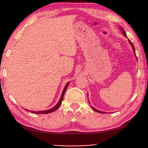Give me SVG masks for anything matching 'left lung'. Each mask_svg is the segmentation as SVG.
I'll return each instance as SVG.
<instances>
[{"mask_svg":"<svg viewBox=\"0 0 148 148\" xmlns=\"http://www.w3.org/2000/svg\"><path fill=\"white\" fill-rule=\"evenodd\" d=\"M121 29H122V31H123V33L124 34V35H125V37H127V35H126V33H125V30H124V29L123 28H121ZM129 42H130V45H132V48H133V51H134V54H135L136 55V53H135V48H134V45L133 44H132V42L130 41V40H129ZM136 58H137V57H136ZM92 109L94 110L95 111H97V112H98V113H104V112H102V111H99V110H97L96 108H93L92 106Z\"/></svg>","mask_w":148,"mask_h":148,"instance_id":"8db88e82","label":"left lung"}]
</instances>
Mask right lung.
<instances>
[{"instance_id":"obj_1","label":"right lung","mask_w":148,"mask_h":148,"mask_svg":"<svg viewBox=\"0 0 148 148\" xmlns=\"http://www.w3.org/2000/svg\"><path fill=\"white\" fill-rule=\"evenodd\" d=\"M69 84V82H68L67 84L65 85V87L64 88L63 91H62V95H61L60 99V100H59L58 102V103L55 106H53V108H51V109L46 110V111H32L30 112H31V113H36V114H47V113H52V112L56 111L58 108H59V106H60L61 105V103H62V99H63V97H64V93H65V91H66V90H67V86H68ZM25 110H26V111H28L27 109H25Z\"/></svg>"}]
</instances>
